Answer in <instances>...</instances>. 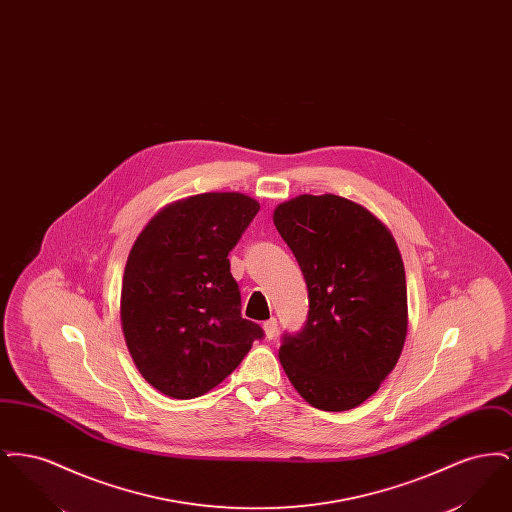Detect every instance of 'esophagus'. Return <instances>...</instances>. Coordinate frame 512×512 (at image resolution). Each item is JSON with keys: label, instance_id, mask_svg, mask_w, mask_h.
I'll list each match as a JSON object with an SVG mask.
<instances>
[{"label": "esophagus", "instance_id": "1", "mask_svg": "<svg viewBox=\"0 0 512 512\" xmlns=\"http://www.w3.org/2000/svg\"><path fill=\"white\" fill-rule=\"evenodd\" d=\"M263 328H265L268 340L276 338V334H278V320L276 318H268L267 322L263 324Z\"/></svg>", "mask_w": 512, "mask_h": 512}]
</instances>
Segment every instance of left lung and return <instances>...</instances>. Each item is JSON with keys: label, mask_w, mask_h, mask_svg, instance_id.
<instances>
[{"label": "left lung", "mask_w": 512, "mask_h": 512, "mask_svg": "<svg viewBox=\"0 0 512 512\" xmlns=\"http://www.w3.org/2000/svg\"><path fill=\"white\" fill-rule=\"evenodd\" d=\"M274 226L305 276L309 315L284 334L280 363L320 411L359 407L397 365L407 338L405 267L390 230L340 195H299Z\"/></svg>", "instance_id": "8db88e82"}]
</instances>
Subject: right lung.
I'll return each mask as SVG.
<instances>
[{
  "mask_svg": "<svg viewBox=\"0 0 512 512\" xmlns=\"http://www.w3.org/2000/svg\"><path fill=\"white\" fill-rule=\"evenodd\" d=\"M257 213L259 203L244 194L194 195L163 209L138 236L122 278V332L155 390L199 397L265 338L242 317L228 261Z\"/></svg>",
  "mask_w": 512,
  "mask_h": 512,
  "instance_id": "obj_1",
  "label": "right lung"
}]
</instances>
